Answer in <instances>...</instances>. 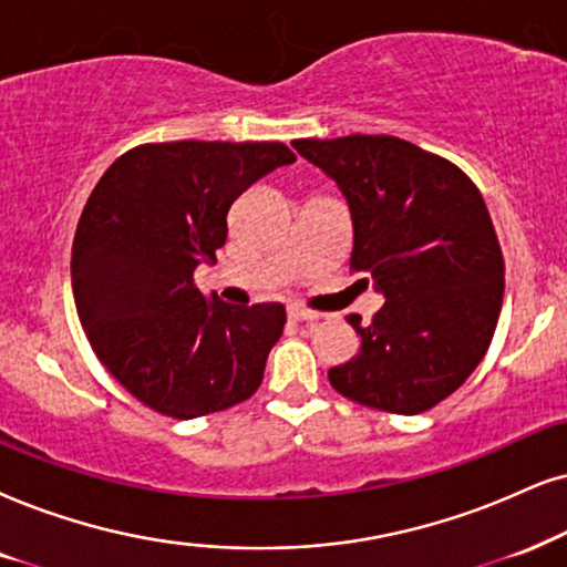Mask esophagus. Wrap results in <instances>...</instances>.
Returning <instances> with one entry per match:
<instances>
[{
	"label": "esophagus",
	"instance_id": "esophagus-1",
	"mask_svg": "<svg viewBox=\"0 0 567 567\" xmlns=\"http://www.w3.org/2000/svg\"><path fill=\"white\" fill-rule=\"evenodd\" d=\"M288 317H290L292 321H317V319H319V313H317V311H308V308H298V306H292L290 311H288Z\"/></svg>",
	"mask_w": 567,
	"mask_h": 567
}]
</instances>
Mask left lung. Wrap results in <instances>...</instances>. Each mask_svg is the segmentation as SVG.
<instances>
[{
    "label": "left lung",
    "mask_w": 567,
    "mask_h": 567,
    "mask_svg": "<svg viewBox=\"0 0 567 567\" xmlns=\"http://www.w3.org/2000/svg\"><path fill=\"white\" fill-rule=\"evenodd\" d=\"M340 185L353 217L350 271L384 296L371 324L350 313L361 348L329 369L353 403L424 413L489 350L505 261L482 193L453 162L395 135L292 141Z\"/></svg>",
    "instance_id": "1"
}]
</instances>
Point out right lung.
I'll return each instance as SVG.
<instances>
[{
    "label": "right lung",
    "mask_w": 567,
    "mask_h": 567,
    "mask_svg": "<svg viewBox=\"0 0 567 567\" xmlns=\"http://www.w3.org/2000/svg\"><path fill=\"white\" fill-rule=\"evenodd\" d=\"M296 162L285 143H143L91 190L73 240V296L93 353L143 405L172 419L225 411L259 390L282 303L206 300L243 190Z\"/></svg>",
    "instance_id": "obj_1"
}]
</instances>
